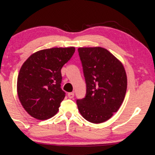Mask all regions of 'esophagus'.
Wrapping results in <instances>:
<instances>
[{"label": "esophagus", "mask_w": 155, "mask_h": 155, "mask_svg": "<svg viewBox=\"0 0 155 155\" xmlns=\"http://www.w3.org/2000/svg\"><path fill=\"white\" fill-rule=\"evenodd\" d=\"M68 96L69 98L72 99V98H73V97H74V93H73V92H70V93H68Z\"/></svg>", "instance_id": "obj_1"}]
</instances>
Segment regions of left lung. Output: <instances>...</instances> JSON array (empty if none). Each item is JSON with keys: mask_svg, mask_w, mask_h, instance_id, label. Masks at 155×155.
Returning <instances> with one entry per match:
<instances>
[{"mask_svg": "<svg viewBox=\"0 0 155 155\" xmlns=\"http://www.w3.org/2000/svg\"><path fill=\"white\" fill-rule=\"evenodd\" d=\"M86 82V96L77 100L78 109L89 122L100 124L119 109L127 91V79L122 63L106 48H78Z\"/></svg>", "mask_w": 155, "mask_h": 155, "instance_id": "1", "label": "left lung"}]
</instances>
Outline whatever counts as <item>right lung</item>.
Wrapping results in <instances>:
<instances>
[{
	"label": "right lung",
	"instance_id": "obj_1",
	"mask_svg": "<svg viewBox=\"0 0 155 155\" xmlns=\"http://www.w3.org/2000/svg\"><path fill=\"white\" fill-rule=\"evenodd\" d=\"M74 52L73 46L46 48L33 53L24 62L17 79V93L33 118L46 120L58 112L65 97L61 88V70Z\"/></svg>",
	"mask_w": 155,
	"mask_h": 155
}]
</instances>
